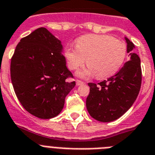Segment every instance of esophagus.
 <instances>
[{"label": "esophagus", "instance_id": "34e87169", "mask_svg": "<svg viewBox=\"0 0 155 155\" xmlns=\"http://www.w3.org/2000/svg\"><path fill=\"white\" fill-rule=\"evenodd\" d=\"M83 84H84V82L81 81V80H76V85L77 86L83 85Z\"/></svg>", "mask_w": 155, "mask_h": 155}]
</instances>
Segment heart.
Listing matches in <instances>:
<instances>
[{
  "mask_svg": "<svg viewBox=\"0 0 155 155\" xmlns=\"http://www.w3.org/2000/svg\"><path fill=\"white\" fill-rule=\"evenodd\" d=\"M126 45L122 40L108 35H85L76 42V48L66 47L64 56L68 68L76 70L84 62L88 66L80 71L79 76L103 79L112 76L119 70L126 58Z\"/></svg>",
  "mask_w": 155,
  "mask_h": 155,
  "instance_id": "obj_1",
  "label": "heart"
}]
</instances>
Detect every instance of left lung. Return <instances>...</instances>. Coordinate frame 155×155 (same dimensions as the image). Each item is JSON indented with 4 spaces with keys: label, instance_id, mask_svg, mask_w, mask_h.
<instances>
[{
    "label": "left lung",
    "instance_id": "left-lung-1",
    "mask_svg": "<svg viewBox=\"0 0 155 155\" xmlns=\"http://www.w3.org/2000/svg\"><path fill=\"white\" fill-rule=\"evenodd\" d=\"M126 40L130 60L107 80L97 84L88 83L90 94L86 101L87 111L99 122H111L124 115L133 105L140 90V59L134 53V44L129 39L126 38Z\"/></svg>",
    "mask_w": 155,
    "mask_h": 155
}]
</instances>
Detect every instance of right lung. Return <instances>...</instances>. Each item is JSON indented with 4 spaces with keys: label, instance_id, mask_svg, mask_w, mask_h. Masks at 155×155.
I'll list each match as a JSON object with an SVG mask.
<instances>
[{
    "label": "right lung",
    "instance_id": "obj_1",
    "mask_svg": "<svg viewBox=\"0 0 155 155\" xmlns=\"http://www.w3.org/2000/svg\"><path fill=\"white\" fill-rule=\"evenodd\" d=\"M61 41L45 28L21 38L11 59V79L17 98L31 115L57 116L64 99L76 86L66 67Z\"/></svg>",
    "mask_w": 155,
    "mask_h": 155
}]
</instances>
